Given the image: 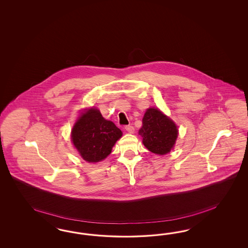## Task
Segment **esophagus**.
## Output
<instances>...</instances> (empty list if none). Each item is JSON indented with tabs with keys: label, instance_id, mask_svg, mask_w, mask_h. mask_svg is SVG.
I'll return each mask as SVG.
<instances>
[{
	"label": "esophagus",
	"instance_id": "obj_1",
	"mask_svg": "<svg viewBox=\"0 0 248 248\" xmlns=\"http://www.w3.org/2000/svg\"><path fill=\"white\" fill-rule=\"evenodd\" d=\"M124 129L127 131L128 133H130V134H133L134 132H135V127L133 126V125H125L124 126Z\"/></svg>",
	"mask_w": 248,
	"mask_h": 248
}]
</instances>
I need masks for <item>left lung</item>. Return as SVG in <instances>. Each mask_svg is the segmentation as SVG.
Masks as SVG:
<instances>
[{"label": "left lung", "instance_id": "left-lung-1", "mask_svg": "<svg viewBox=\"0 0 248 248\" xmlns=\"http://www.w3.org/2000/svg\"><path fill=\"white\" fill-rule=\"evenodd\" d=\"M139 135L143 137V143L148 150L163 155L173 148L178 131L173 121L158 109L150 108L144 113Z\"/></svg>", "mask_w": 248, "mask_h": 248}]
</instances>
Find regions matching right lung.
<instances>
[{"instance_id": "obj_1", "label": "right lung", "mask_w": 248, "mask_h": 248, "mask_svg": "<svg viewBox=\"0 0 248 248\" xmlns=\"http://www.w3.org/2000/svg\"><path fill=\"white\" fill-rule=\"evenodd\" d=\"M122 131L111 121L105 120L97 109L83 113L72 130V141L81 156L89 163L107 157Z\"/></svg>"}]
</instances>
